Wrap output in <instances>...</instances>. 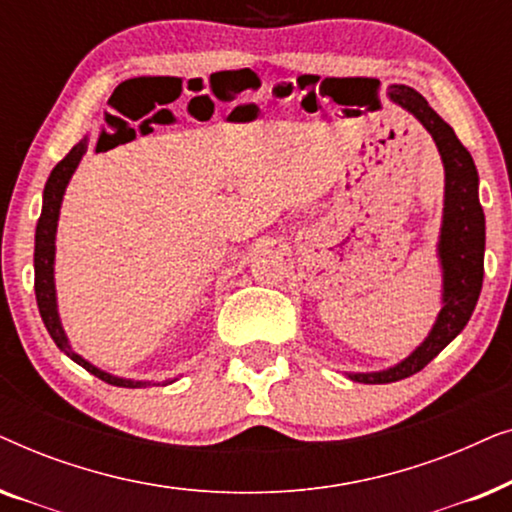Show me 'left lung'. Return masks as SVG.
Segmentation results:
<instances>
[{
	"mask_svg": "<svg viewBox=\"0 0 512 512\" xmlns=\"http://www.w3.org/2000/svg\"><path fill=\"white\" fill-rule=\"evenodd\" d=\"M391 100L412 111L431 132L445 163V216L440 235V263H443V310L436 326L422 345L398 366L382 373L349 375L354 382L387 384L398 382L422 370L436 359L471 319L485 275V212L478 200V170L471 153L454 130L429 107V102L410 86H391Z\"/></svg>",
	"mask_w": 512,
	"mask_h": 512,
	"instance_id": "obj_1",
	"label": "left lung"
}]
</instances>
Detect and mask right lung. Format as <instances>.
Listing matches in <instances>:
<instances>
[{"label": "right lung", "mask_w": 512, "mask_h": 512, "mask_svg": "<svg viewBox=\"0 0 512 512\" xmlns=\"http://www.w3.org/2000/svg\"><path fill=\"white\" fill-rule=\"evenodd\" d=\"M88 144L86 139H81L79 144L74 146L72 151L67 153L65 158L60 160L58 165L53 167L51 177L46 181L44 188V207H41V216L37 223V235H34V293H37V305H39V314L44 319L46 331L51 333V338L55 345H58L62 352H65L69 359L79 363L88 370L90 375L100 377L102 382L114 384V387H139L142 382H132V380H121V377H114L104 370L95 368L93 363H88L86 359H81L79 354L69 347L67 335L60 326V317H58V305H55V284H53V258H55V228H58V214H60V202L62 195H65L67 181L72 177L76 165L86 153Z\"/></svg>", "instance_id": "add662e5"}]
</instances>
